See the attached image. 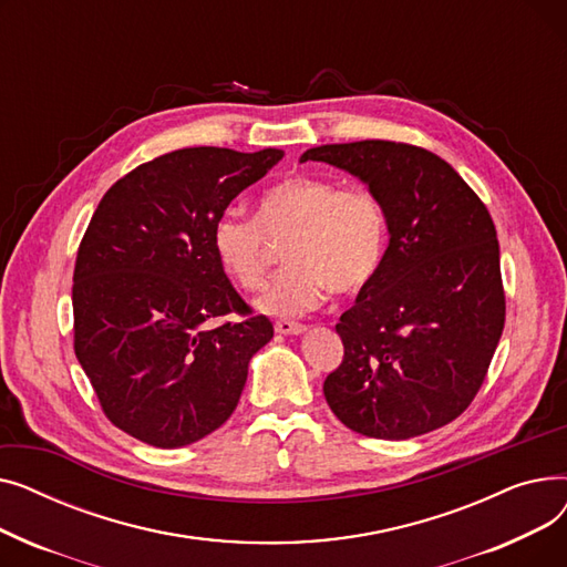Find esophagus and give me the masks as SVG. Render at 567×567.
<instances>
[{"instance_id":"1","label":"esophagus","mask_w":567,"mask_h":567,"mask_svg":"<svg viewBox=\"0 0 567 567\" xmlns=\"http://www.w3.org/2000/svg\"><path fill=\"white\" fill-rule=\"evenodd\" d=\"M308 331V326L299 323V321H276V333L280 336H301Z\"/></svg>"}]
</instances>
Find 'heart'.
I'll use <instances>...</instances> for the list:
<instances>
[{"instance_id":"1","label":"heart","mask_w":567,"mask_h":567,"mask_svg":"<svg viewBox=\"0 0 567 567\" xmlns=\"http://www.w3.org/2000/svg\"><path fill=\"white\" fill-rule=\"evenodd\" d=\"M285 237L287 266L257 299V310L274 317L315 310L331 289L353 293L368 287L389 244V216L383 202L365 188L296 174L261 193L255 218L225 212L212 241L225 274L255 291L274 264V244Z\"/></svg>"}]
</instances>
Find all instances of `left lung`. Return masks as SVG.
I'll list each match as a JSON object with an SVG mask.
<instances>
[{"instance_id":"8db88e82","label":"left lung","mask_w":567,"mask_h":567,"mask_svg":"<svg viewBox=\"0 0 567 567\" xmlns=\"http://www.w3.org/2000/svg\"><path fill=\"white\" fill-rule=\"evenodd\" d=\"M374 193L389 216L379 274L336 326L342 365L326 377L331 411L353 432L402 441L455 421L485 381L505 296L492 216L427 148L363 140L312 146Z\"/></svg>"}]
</instances>
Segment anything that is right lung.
Here are the masks:
<instances>
[{
	"mask_svg": "<svg viewBox=\"0 0 567 567\" xmlns=\"http://www.w3.org/2000/svg\"><path fill=\"white\" fill-rule=\"evenodd\" d=\"M282 156V148H178L103 195L75 259V355L118 430L182 449L236 409L274 323L261 315L213 323L250 308L212 236L229 202Z\"/></svg>",
	"mask_w": 567,
	"mask_h": 567,
	"instance_id": "1",
	"label": "right lung"
}]
</instances>
